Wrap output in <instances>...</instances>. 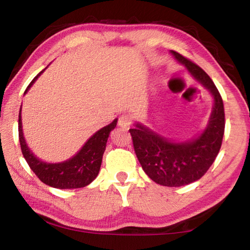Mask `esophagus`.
<instances>
[{
	"label": "esophagus",
	"instance_id": "34e87169",
	"mask_svg": "<svg viewBox=\"0 0 250 250\" xmlns=\"http://www.w3.org/2000/svg\"><path fill=\"white\" fill-rule=\"evenodd\" d=\"M118 125L121 128L124 129H129V126L132 125V118L128 115H124L119 118V121H118Z\"/></svg>",
	"mask_w": 250,
	"mask_h": 250
}]
</instances>
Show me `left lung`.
<instances>
[{
    "mask_svg": "<svg viewBox=\"0 0 250 250\" xmlns=\"http://www.w3.org/2000/svg\"><path fill=\"white\" fill-rule=\"evenodd\" d=\"M171 53L213 95L214 107L208 125L196 139L177 143L140 124L129 131L135 154L146 175L160 185L176 188L200 180L213 164L222 146L225 111L222 96L209 76L191 59L175 50Z\"/></svg>",
    "mask_w": 250,
    "mask_h": 250,
    "instance_id": "1",
    "label": "left lung"
}]
</instances>
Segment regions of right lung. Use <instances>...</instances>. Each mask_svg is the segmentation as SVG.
I'll return each instance as SVG.
<instances>
[{"label": "right lung", "mask_w": 250, "mask_h": 250, "mask_svg": "<svg viewBox=\"0 0 250 250\" xmlns=\"http://www.w3.org/2000/svg\"><path fill=\"white\" fill-rule=\"evenodd\" d=\"M43 71L44 70H42L32 80L25 92L28 90V88H31L32 84L35 83V80L39 78V76ZM116 125L117 119L113 120L110 125L104 126L103 129L97 131L89 140L84 143L82 150L68 161L62 163H46L37 159L26 146L23 135L20 110L19 139L21 150H22L23 156L26 160L29 167L32 168V171L46 185L61 189L84 188V186L90 184L98 175L109 134L116 128Z\"/></svg>", "instance_id": "add662e5"}]
</instances>
